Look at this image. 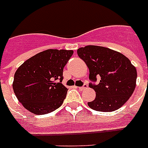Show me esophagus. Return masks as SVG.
<instances>
[{"instance_id":"obj_1","label":"esophagus","mask_w":148,"mask_h":148,"mask_svg":"<svg viewBox=\"0 0 148 148\" xmlns=\"http://www.w3.org/2000/svg\"><path fill=\"white\" fill-rule=\"evenodd\" d=\"M87 88H88V86H87V85H84L83 87H79L78 89L80 90H81V91H82V90H85V89H87Z\"/></svg>"}]
</instances>
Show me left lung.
<instances>
[{
  "label": "left lung",
  "instance_id": "1",
  "mask_svg": "<svg viewBox=\"0 0 148 148\" xmlns=\"http://www.w3.org/2000/svg\"><path fill=\"white\" fill-rule=\"evenodd\" d=\"M79 58L89 68V77L101 80L97 85L89 87L95 90L96 97L88 104L91 109L110 112L119 109L134 91L137 70L128 58L120 52L101 46L88 45L77 49Z\"/></svg>",
  "mask_w": 148,
  "mask_h": 148
}]
</instances>
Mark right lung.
I'll use <instances>...</instances> for the list:
<instances>
[{
	"label": "right lung",
	"mask_w": 148,
	"mask_h": 148,
	"mask_svg": "<svg viewBox=\"0 0 148 148\" xmlns=\"http://www.w3.org/2000/svg\"><path fill=\"white\" fill-rule=\"evenodd\" d=\"M73 53L72 50H46L27 59L17 68L13 90L25 109L41 115L60 108L68 90L60 83L63 70Z\"/></svg>",
	"instance_id": "right-lung-1"
}]
</instances>
